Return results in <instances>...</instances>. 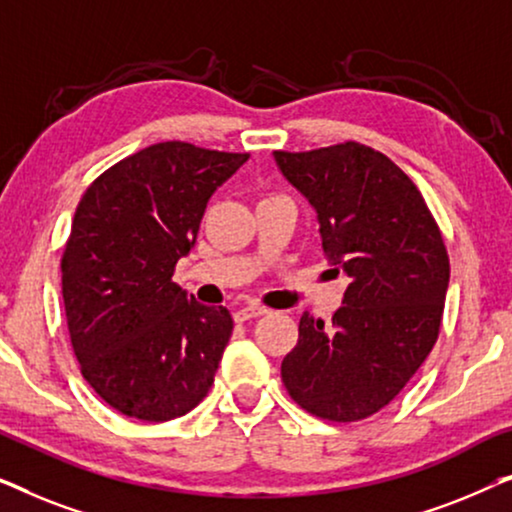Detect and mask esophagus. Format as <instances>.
I'll return each instance as SVG.
<instances>
[{
	"label": "esophagus",
	"instance_id": "esophagus-1",
	"mask_svg": "<svg viewBox=\"0 0 512 512\" xmlns=\"http://www.w3.org/2000/svg\"><path fill=\"white\" fill-rule=\"evenodd\" d=\"M265 312H268V310H265V307H261V305H247V307H240V310L235 312V321H249V319L263 317Z\"/></svg>",
	"mask_w": 512,
	"mask_h": 512
}]
</instances>
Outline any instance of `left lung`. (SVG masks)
<instances>
[{
    "label": "left lung",
    "mask_w": 512,
    "mask_h": 512,
    "mask_svg": "<svg viewBox=\"0 0 512 512\" xmlns=\"http://www.w3.org/2000/svg\"><path fill=\"white\" fill-rule=\"evenodd\" d=\"M275 160L317 212L333 270L349 277L331 326L300 317L282 382L310 415L359 422L394 401L436 345L450 282L443 235L408 174L366 144Z\"/></svg>",
    "instance_id": "left-lung-1"
}]
</instances>
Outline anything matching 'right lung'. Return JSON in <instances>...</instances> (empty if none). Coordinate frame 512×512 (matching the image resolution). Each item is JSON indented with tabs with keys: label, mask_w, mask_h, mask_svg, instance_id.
<instances>
[{
	"label": "right lung",
	"mask_w": 512,
	"mask_h": 512,
	"mask_svg": "<svg viewBox=\"0 0 512 512\" xmlns=\"http://www.w3.org/2000/svg\"><path fill=\"white\" fill-rule=\"evenodd\" d=\"M249 153L160 142L102 172L62 251V300L81 375L125 417L167 422L214 384L233 333L226 307L172 282L212 193Z\"/></svg>",
	"instance_id": "add662e5"
}]
</instances>
